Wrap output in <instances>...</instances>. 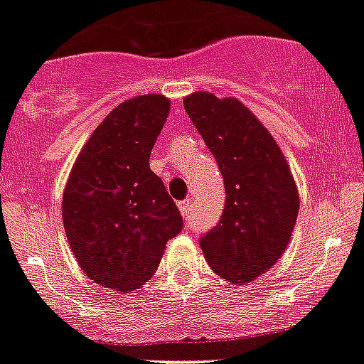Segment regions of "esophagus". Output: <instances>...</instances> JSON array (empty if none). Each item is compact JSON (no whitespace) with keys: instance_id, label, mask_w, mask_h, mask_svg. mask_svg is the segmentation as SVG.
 <instances>
[{"instance_id":"34e87169","label":"esophagus","mask_w":364,"mask_h":364,"mask_svg":"<svg viewBox=\"0 0 364 364\" xmlns=\"http://www.w3.org/2000/svg\"><path fill=\"white\" fill-rule=\"evenodd\" d=\"M178 208H181V212L183 215L189 214V208H191V198H186V200L178 201Z\"/></svg>"}]
</instances>
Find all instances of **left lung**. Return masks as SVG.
<instances>
[{"label":"left lung","mask_w":364,"mask_h":364,"mask_svg":"<svg viewBox=\"0 0 364 364\" xmlns=\"http://www.w3.org/2000/svg\"><path fill=\"white\" fill-rule=\"evenodd\" d=\"M183 107L225 181V210L200 246L215 274L250 283L289 246L299 212L296 182L278 143L242 102L196 92Z\"/></svg>","instance_id":"obj_1"}]
</instances>
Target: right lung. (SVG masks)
Returning a JSON list of instances; mask_svg holds the SVG:
<instances>
[{"instance_id":"obj_1","label":"right lung","mask_w":364,"mask_h":364,"mask_svg":"<svg viewBox=\"0 0 364 364\" xmlns=\"http://www.w3.org/2000/svg\"><path fill=\"white\" fill-rule=\"evenodd\" d=\"M170 113L164 95L114 107L82 146L63 193V226L75 260L97 285L131 292L157 271L183 226L181 210L150 170Z\"/></svg>"}]
</instances>
